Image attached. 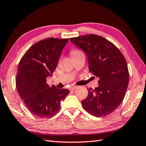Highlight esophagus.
Returning <instances> with one entry per match:
<instances>
[{"instance_id": "34e87169", "label": "esophagus", "mask_w": 146, "mask_h": 146, "mask_svg": "<svg viewBox=\"0 0 146 146\" xmlns=\"http://www.w3.org/2000/svg\"><path fill=\"white\" fill-rule=\"evenodd\" d=\"M76 88H77V86H71L70 88V90H75V89H76Z\"/></svg>"}]
</instances>
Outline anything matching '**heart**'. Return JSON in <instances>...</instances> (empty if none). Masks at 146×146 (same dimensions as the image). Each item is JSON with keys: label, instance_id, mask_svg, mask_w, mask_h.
Instances as JSON below:
<instances>
[{"label": "heart", "instance_id": "obj_1", "mask_svg": "<svg viewBox=\"0 0 146 146\" xmlns=\"http://www.w3.org/2000/svg\"><path fill=\"white\" fill-rule=\"evenodd\" d=\"M80 53H82V52H81V51L78 50H71V57H73V56H75L78 55V54H80Z\"/></svg>", "mask_w": 146, "mask_h": 146}]
</instances>
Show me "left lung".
Segmentation results:
<instances>
[{
  "label": "left lung",
  "instance_id": "1",
  "mask_svg": "<svg viewBox=\"0 0 146 146\" xmlns=\"http://www.w3.org/2000/svg\"><path fill=\"white\" fill-rule=\"evenodd\" d=\"M70 40L86 54L88 70L99 78L98 87L88 88L83 108L96 117L110 115L126 94L129 82L126 59L113 43L101 36L90 34Z\"/></svg>",
  "mask_w": 146,
  "mask_h": 146
}]
</instances>
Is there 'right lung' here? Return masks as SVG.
Here are the masks:
<instances>
[{
  "mask_svg": "<svg viewBox=\"0 0 146 146\" xmlns=\"http://www.w3.org/2000/svg\"><path fill=\"white\" fill-rule=\"evenodd\" d=\"M68 38H47L30 47L20 60L16 84L20 98L30 112L50 118L58 112L61 102L70 93L66 88L49 87L48 76L56 70Z\"/></svg>",
  "mask_w": 146,
  "mask_h": 146,
  "instance_id": "add662e5",
  "label": "right lung"
}]
</instances>
